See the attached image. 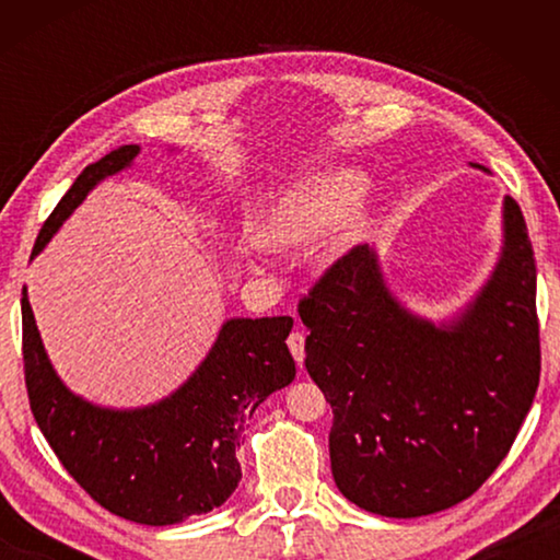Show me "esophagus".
<instances>
[{
  "instance_id": "34e87169",
  "label": "esophagus",
  "mask_w": 560,
  "mask_h": 560,
  "mask_svg": "<svg viewBox=\"0 0 560 560\" xmlns=\"http://www.w3.org/2000/svg\"><path fill=\"white\" fill-rule=\"evenodd\" d=\"M303 343H306V338H303V334H299V330H293V334L287 338V346H289L291 355L299 365L303 363V355H306V353H303Z\"/></svg>"
}]
</instances>
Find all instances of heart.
Segmentation results:
<instances>
[{
	"label": "heart",
	"instance_id": "b5f03b06",
	"mask_svg": "<svg viewBox=\"0 0 560 560\" xmlns=\"http://www.w3.org/2000/svg\"><path fill=\"white\" fill-rule=\"evenodd\" d=\"M363 192L365 177L350 167H330L301 177L261 214V240L279 246H303L330 231V246L346 249L365 234L368 214L360 205ZM244 254L259 264L261 244L257 240L246 242Z\"/></svg>",
	"mask_w": 560,
	"mask_h": 560
}]
</instances>
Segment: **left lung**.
<instances>
[{"label": "left lung", "mask_w": 560, "mask_h": 560, "mask_svg": "<svg viewBox=\"0 0 560 560\" xmlns=\"http://www.w3.org/2000/svg\"><path fill=\"white\" fill-rule=\"evenodd\" d=\"M299 316L306 371L334 407L330 469L355 506L428 516L471 497L506 457L541 375L536 259L516 200L504 197L494 271L447 324L393 296L371 246L326 269Z\"/></svg>", "instance_id": "obj_1"}]
</instances>
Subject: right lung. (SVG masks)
Returning a JSON list of instances; mask_svg holds the SVG:
<instances>
[{"label": "right lung", "instance_id": "add662e5", "mask_svg": "<svg viewBox=\"0 0 560 560\" xmlns=\"http://www.w3.org/2000/svg\"><path fill=\"white\" fill-rule=\"evenodd\" d=\"M140 145H120L89 165L44 222L32 259L101 179L130 167ZM291 316L230 318L200 368L173 395L113 410L73 395L46 355L22 291L24 381L34 420L63 469L93 501L145 526L179 524L232 497L242 479L236 447L257 407L296 377Z\"/></svg>", "mask_w": 560, "mask_h": 560}]
</instances>
